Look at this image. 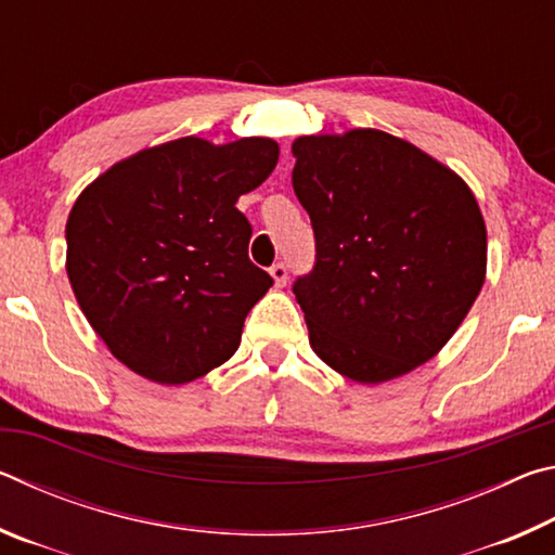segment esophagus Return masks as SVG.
<instances>
[{"label":"esophagus","instance_id":"34e87169","mask_svg":"<svg viewBox=\"0 0 555 555\" xmlns=\"http://www.w3.org/2000/svg\"><path fill=\"white\" fill-rule=\"evenodd\" d=\"M269 274H271V279H274V286L276 288H284L286 286V281H288V267L286 264H274L269 269Z\"/></svg>","mask_w":555,"mask_h":555}]
</instances>
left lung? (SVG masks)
<instances>
[{
    "label": "left lung",
    "mask_w": 555,
    "mask_h": 555,
    "mask_svg": "<svg viewBox=\"0 0 555 555\" xmlns=\"http://www.w3.org/2000/svg\"><path fill=\"white\" fill-rule=\"evenodd\" d=\"M291 152L315 234V264L294 284L313 352L362 384L416 370L485 284L487 230L473 191L379 129L298 137Z\"/></svg>",
    "instance_id": "8db88e82"
}]
</instances>
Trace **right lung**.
Returning a JSON list of instances; mask_svg holds the SVG:
<instances>
[{"mask_svg": "<svg viewBox=\"0 0 555 555\" xmlns=\"http://www.w3.org/2000/svg\"><path fill=\"white\" fill-rule=\"evenodd\" d=\"M264 137H183L95 178L65 224L73 294L109 352L158 384H185L237 352L244 318L274 284L249 261L234 208L274 171Z\"/></svg>", "mask_w": 555, "mask_h": 555, "instance_id": "right-lung-1", "label": "right lung"}]
</instances>
